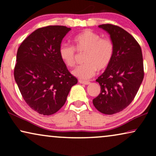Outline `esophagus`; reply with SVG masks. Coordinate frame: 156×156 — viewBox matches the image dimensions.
Wrapping results in <instances>:
<instances>
[{
  "label": "esophagus",
  "mask_w": 156,
  "mask_h": 156,
  "mask_svg": "<svg viewBox=\"0 0 156 156\" xmlns=\"http://www.w3.org/2000/svg\"><path fill=\"white\" fill-rule=\"evenodd\" d=\"M79 82L80 83V84H85V85H88L90 84V82H88V81H84V80H80L79 81Z\"/></svg>",
  "instance_id": "esophagus-1"
}]
</instances>
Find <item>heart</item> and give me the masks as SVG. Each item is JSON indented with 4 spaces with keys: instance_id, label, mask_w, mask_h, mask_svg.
<instances>
[{
    "instance_id": "1",
    "label": "heart",
    "mask_w": 156,
    "mask_h": 156,
    "mask_svg": "<svg viewBox=\"0 0 156 156\" xmlns=\"http://www.w3.org/2000/svg\"><path fill=\"white\" fill-rule=\"evenodd\" d=\"M74 48L67 44H62L59 54L64 64L72 67L76 63V50L85 52V64L72 71V74L76 77L88 80L94 75L97 69H105L112 62L114 45L109 38L101 37L99 33L87 29L74 37Z\"/></svg>"
}]
</instances>
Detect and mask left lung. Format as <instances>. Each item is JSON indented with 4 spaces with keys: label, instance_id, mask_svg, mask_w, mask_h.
I'll return each mask as SVG.
<instances>
[{
    "label": "left lung",
    "instance_id": "obj_1",
    "mask_svg": "<svg viewBox=\"0 0 156 156\" xmlns=\"http://www.w3.org/2000/svg\"><path fill=\"white\" fill-rule=\"evenodd\" d=\"M99 27L110 35L114 54L109 66L96 80L101 92L93 104L102 114L112 115L126 108L136 97L144 80V61L139 44L127 31L112 24Z\"/></svg>",
    "mask_w": 156,
    "mask_h": 156
}]
</instances>
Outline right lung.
Listing matches in <instances>:
<instances>
[{"label": "right lung", "mask_w": 156, "mask_h": 156, "mask_svg": "<svg viewBox=\"0 0 156 156\" xmlns=\"http://www.w3.org/2000/svg\"><path fill=\"white\" fill-rule=\"evenodd\" d=\"M70 30L62 25L40 27L23 40L17 52L15 80L27 105L40 114L58 112L77 83L59 54Z\"/></svg>", "instance_id": "add662e5"}]
</instances>
